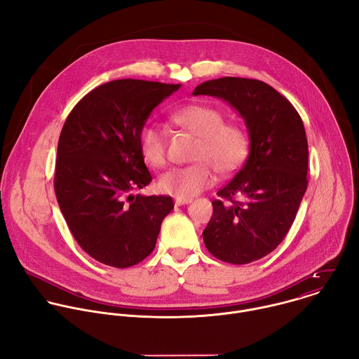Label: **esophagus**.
<instances>
[{"mask_svg": "<svg viewBox=\"0 0 359 359\" xmlns=\"http://www.w3.org/2000/svg\"><path fill=\"white\" fill-rule=\"evenodd\" d=\"M175 203L177 204V206H183V204H189V203H191V198H183V197H176V198H175Z\"/></svg>", "mask_w": 359, "mask_h": 359, "instance_id": "esophagus-1", "label": "esophagus"}]
</instances>
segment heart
<instances>
[{
  "instance_id": "b5f03b06",
  "label": "heart",
  "mask_w": 359,
  "mask_h": 359,
  "mask_svg": "<svg viewBox=\"0 0 359 359\" xmlns=\"http://www.w3.org/2000/svg\"><path fill=\"white\" fill-rule=\"evenodd\" d=\"M170 119L179 128L197 136L193 159L187 166H176L162 173L158 186L162 191L189 198L215 182V169L234 172L247 158L248 136L237 123L224 122V114L210 105L190 104L172 112ZM139 150L144 162L162 168L168 161V135L156 125H144L139 130Z\"/></svg>"
}]
</instances>
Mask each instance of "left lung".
<instances>
[{
    "instance_id": "obj_1",
    "label": "left lung",
    "mask_w": 359,
    "mask_h": 359,
    "mask_svg": "<svg viewBox=\"0 0 359 359\" xmlns=\"http://www.w3.org/2000/svg\"><path fill=\"white\" fill-rule=\"evenodd\" d=\"M193 95L226 100L244 119L250 137L245 163L212 201L203 241L230 264L260 260L291 229L306 190L304 123L290 100L263 81L224 76L200 83Z\"/></svg>"
}]
</instances>
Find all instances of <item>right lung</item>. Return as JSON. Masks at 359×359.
<instances>
[{
  "mask_svg": "<svg viewBox=\"0 0 359 359\" xmlns=\"http://www.w3.org/2000/svg\"><path fill=\"white\" fill-rule=\"evenodd\" d=\"M179 88L111 81L86 93L65 121L55 163L57 200L76 243L102 264L126 269L144 260L175 208L169 196L132 191L151 182L139 130Z\"/></svg>",
  "mask_w": 359,
  "mask_h": 359,
  "instance_id": "1",
  "label": "right lung"
}]
</instances>
